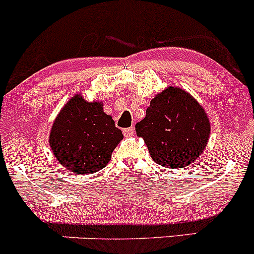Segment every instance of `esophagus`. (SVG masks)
Listing matches in <instances>:
<instances>
[{
	"mask_svg": "<svg viewBox=\"0 0 254 254\" xmlns=\"http://www.w3.org/2000/svg\"><path fill=\"white\" fill-rule=\"evenodd\" d=\"M134 132H135V127H127V129L123 130V134H124V136H127V137L132 136V135H134Z\"/></svg>",
	"mask_w": 254,
	"mask_h": 254,
	"instance_id": "esophagus-1",
	"label": "esophagus"
}]
</instances>
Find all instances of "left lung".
<instances>
[{
	"label": "left lung",
	"instance_id": "left-lung-1",
	"mask_svg": "<svg viewBox=\"0 0 254 254\" xmlns=\"http://www.w3.org/2000/svg\"><path fill=\"white\" fill-rule=\"evenodd\" d=\"M150 156L167 168H183L206 147L210 122L203 107L183 89L167 87L151 101L146 117L135 125Z\"/></svg>",
	"mask_w": 254,
	"mask_h": 254
}]
</instances>
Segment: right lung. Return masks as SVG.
I'll return each instance as SVG.
<instances>
[{"mask_svg": "<svg viewBox=\"0 0 254 254\" xmlns=\"http://www.w3.org/2000/svg\"><path fill=\"white\" fill-rule=\"evenodd\" d=\"M122 139V130L101 102L76 94L53 123L49 143L60 165L77 175H91L108 165Z\"/></svg>", "mask_w": 254, "mask_h": 254, "instance_id": "1", "label": "right lung"}]
</instances>
